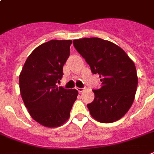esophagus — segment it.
Masks as SVG:
<instances>
[{"label": "esophagus", "instance_id": "34e87169", "mask_svg": "<svg viewBox=\"0 0 154 154\" xmlns=\"http://www.w3.org/2000/svg\"><path fill=\"white\" fill-rule=\"evenodd\" d=\"M76 89H77L79 92H82L84 91V88H76Z\"/></svg>", "mask_w": 154, "mask_h": 154}]
</instances>
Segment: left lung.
<instances>
[{
    "instance_id": "1",
    "label": "left lung",
    "mask_w": 154,
    "mask_h": 154,
    "mask_svg": "<svg viewBox=\"0 0 154 154\" xmlns=\"http://www.w3.org/2000/svg\"><path fill=\"white\" fill-rule=\"evenodd\" d=\"M73 45L102 81L100 88L92 90L94 100L87 105L92 117L103 123L120 119L131 108L138 87L134 62L121 47L102 38L75 39Z\"/></svg>"
}]
</instances>
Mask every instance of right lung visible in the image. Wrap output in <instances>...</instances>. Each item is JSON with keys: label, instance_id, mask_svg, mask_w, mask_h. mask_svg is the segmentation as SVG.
Listing matches in <instances>:
<instances>
[{"label": "right lung", "instance_id": "1", "mask_svg": "<svg viewBox=\"0 0 154 154\" xmlns=\"http://www.w3.org/2000/svg\"><path fill=\"white\" fill-rule=\"evenodd\" d=\"M72 40H51L36 47L20 73V91L34 120L46 127H58L68 120L78 92L57 87L69 56Z\"/></svg>", "mask_w": 154, "mask_h": 154}]
</instances>
